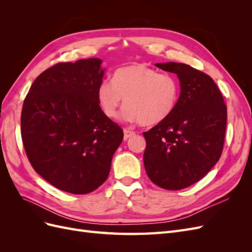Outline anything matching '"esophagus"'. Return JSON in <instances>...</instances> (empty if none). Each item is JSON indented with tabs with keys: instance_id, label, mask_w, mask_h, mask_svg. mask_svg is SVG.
I'll return each mask as SVG.
<instances>
[{
	"instance_id": "1",
	"label": "esophagus",
	"mask_w": 252,
	"mask_h": 252,
	"mask_svg": "<svg viewBox=\"0 0 252 252\" xmlns=\"http://www.w3.org/2000/svg\"><path fill=\"white\" fill-rule=\"evenodd\" d=\"M134 134H135V131H132V130H130V129H128V128H124V139L125 140L129 139V138H130V136H132Z\"/></svg>"
}]
</instances>
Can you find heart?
Returning a JSON list of instances; mask_svg holds the SVG:
<instances>
[{
	"label": "heart",
	"mask_w": 252,
	"mask_h": 252,
	"mask_svg": "<svg viewBox=\"0 0 252 252\" xmlns=\"http://www.w3.org/2000/svg\"><path fill=\"white\" fill-rule=\"evenodd\" d=\"M180 82L172 74L159 73L147 64L135 63L121 67L112 82L103 81L96 91L104 116L114 120L123 101V118L139 121L144 126L161 123L173 112L180 98Z\"/></svg>",
	"instance_id": "heart-1"
}]
</instances>
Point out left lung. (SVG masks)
<instances>
[{
	"label": "left lung",
	"mask_w": 252,
	"mask_h": 252,
	"mask_svg": "<svg viewBox=\"0 0 252 252\" xmlns=\"http://www.w3.org/2000/svg\"><path fill=\"white\" fill-rule=\"evenodd\" d=\"M156 66L178 75L181 94L170 116L143 132L144 166L156 185L180 190L203 179L222 156L227 106L205 72L174 62Z\"/></svg>",
	"instance_id": "obj_1"
}]
</instances>
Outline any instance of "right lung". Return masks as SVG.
I'll return each instance as SVG.
<instances>
[{"instance_id": "obj_1", "label": "right lung", "mask_w": 252, "mask_h": 252, "mask_svg": "<svg viewBox=\"0 0 252 252\" xmlns=\"http://www.w3.org/2000/svg\"><path fill=\"white\" fill-rule=\"evenodd\" d=\"M101 63L87 59L51 66L23 103L21 134L30 164L52 186L73 194L89 193L107 180L124 136L98 106Z\"/></svg>"}]
</instances>
